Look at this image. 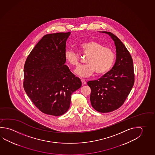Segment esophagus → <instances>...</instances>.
<instances>
[{
  "label": "esophagus",
  "instance_id": "1",
  "mask_svg": "<svg viewBox=\"0 0 155 155\" xmlns=\"http://www.w3.org/2000/svg\"><path fill=\"white\" fill-rule=\"evenodd\" d=\"M81 81L82 84L83 85L86 84V81L84 80V79H81Z\"/></svg>",
  "mask_w": 155,
  "mask_h": 155
}]
</instances>
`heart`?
I'll use <instances>...</instances> for the list:
<instances>
[{"label":"heart","instance_id":"b5f03b06","mask_svg":"<svg viewBox=\"0 0 155 155\" xmlns=\"http://www.w3.org/2000/svg\"><path fill=\"white\" fill-rule=\"evenodd\" d=\"M82 54L87 56L86 62L87 63L77 68L75 73L78 76L87 78L96 71L98 75L107 73L112 67L115 54L111 48L104 46L101 42L90 40L82 42L78 46ZM64 58L69 64L77 67L80 65V55L71 49L64 52Z\"/></svg>","mask_w":155,"mask_h":155}]
</instances>
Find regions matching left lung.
<instances>
[{"mask_svg":"<svg viewBox=\"0 0 155 155\" xmlns=\"http://www.w3.org/2000/svg\"><path fill=\"white\" fill-rule=\"evenodd\" d=\"M111 37L116 50L115 63L101 78L87 82L91 89L92 107L100 113L111 112L122 106L134 83L132 58L127 48L117 37L109 31H100Z\"/></svg>","mask_w":155,"mask_h":155,"instance_id":"obj_1","label":"left lung"}]
</instances>
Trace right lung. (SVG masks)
<instances>
[{"mask_svg":"<svg viewBox=\"0 0 155 155\" xmlns=\"http://www.w3.org/2000/svg\"><path fill=\"white\" fill-rule=\"evenodd\" d=\"M71 32L46 34L25 61L23 87L36 107L44 114L62 115L70 107L72 93L81 81L71 72L64 58Z\"/></svg>","mask_w":155,"mask_h":155,"instance_id":"add662e5","label":"right lung"}]
</instances>
